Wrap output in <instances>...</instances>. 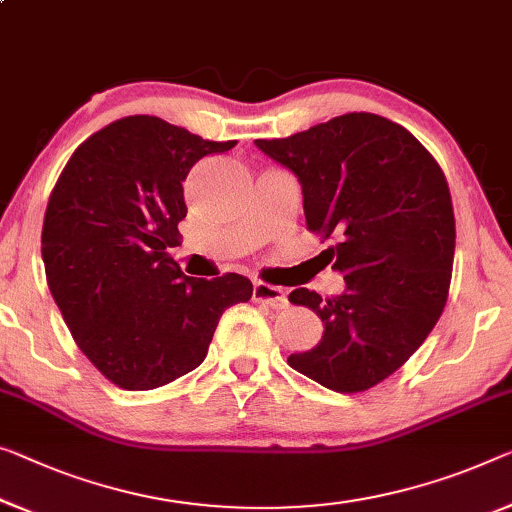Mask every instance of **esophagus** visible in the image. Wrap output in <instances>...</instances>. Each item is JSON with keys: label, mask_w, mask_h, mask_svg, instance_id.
Listing matches in <instances>:
<instances>
[{"label": "esophagus", "mask_w": 512, "mask_h": 512, "mask_svg": "<svg viewBox=\"0 0 512 512\" xmlns=\"http://www.w3.org/2000/svg\"><path fill=\"white\" fill-rule=\"evenodd\" d=\"M253 301L269 305V308H285L287 305V296L282 292V287L269 285V282H255L253 285Z\"/></svg>", "instance_id": "1"}]
</instances>
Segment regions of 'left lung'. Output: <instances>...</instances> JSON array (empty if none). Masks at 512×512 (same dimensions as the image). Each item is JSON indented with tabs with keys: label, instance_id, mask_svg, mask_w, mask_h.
Here are the masks:
<instances>
[{
	"label": "left lung",
	"instance_id": "obj_1",
	"mask_svg": "<svg viewBox=\"0 0 512 512\" xmlns=\"http://www.w3.org/2000/svg\"><path fill=\"white\" fill-rule=\"evenodd\" d=\"M299 177L305 225L345 276L340 296L299 287L294 305L315 310L324 335L287 363L338 393L391 377L444 312L455 255L451 190L437 160L407 128L349 112L308 131L255 140Z\"/></svg>",
	"mask_w": 512,
	"mask_h": 512
}]
</instances>
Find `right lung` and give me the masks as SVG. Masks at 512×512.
Masks as SVG:
<instances>
[{
    "instance_id": "right-lung-1",
    "label": "right lung",
    "mask_w": 512,
    "mask_h": 512,
    "mask_svg": "<svg viewBox=\"0 0 512 512\" xmlns=\"http://www.w3.org/2000/svg\"><path fill=\"white\" fill-rule=\"evenodd\" d=\"M234 144L133 114L87 137L52 188L41 234L52 299L80 352L124 391L195 370L223 312L253 296L239 273L188 278L167 255L190 167Z\"/></svg>"
}]
</instances>
